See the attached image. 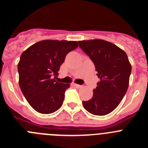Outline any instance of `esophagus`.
Returning <instances> with one entry per match:
<instances>
[{
  "label": "esophagus",
  "mask_w": 148,
  "mask_h": 148,
  "mask_svg": "<svg viewBox=\"0 0 148 148\" xmlns=\"http://www.w3.org/2000/svg\"><path fill=\"white\" fill-rule=\"evenodd\" d=\"M73 85L75 86V87H77V88H81V87H82V85H80V84H73Z\"/></svg>",
  "instance_id": "1"
}]
</instances>
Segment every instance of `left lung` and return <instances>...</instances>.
<instances>
[{
  "label": "left lung",
  "instance_id": "left-lung-1",
  "mask_svg": "<svg viewBox=\"0 0 148 148\" xmlns=\"http://www.w3.org/2000/svg\"><path fill=\"white\" fill-rule=\"evenodd\" d=\"M79 47L93 62L100 82L93 90V95L83 101L84 108L91 114L104 116L114 110L127 90L131 73L125 51L104 40H80Z\"/></svg>",
  "mask_w": 148,
  "mask_h": 148
}]
</instances>
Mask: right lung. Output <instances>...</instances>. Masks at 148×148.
<instances>
[{
	"label": "right lung",
	"mask_w": 148,
	"mask_h": 148,
	"mask_svg": "<svg viewBox=\"0 0 148 148\" xmlns=\"http://www.w3.org/2000/svg\"><path fill=\"white\" fill-rule=\"evenodd\" d=\"M78 46L77 41L44 40L34 44L21 54L18 64L19 86L35 110L49 114L62 106L70 84L56 82L55 75L66 55Z\"/></svg>",
	"instance_id": "obj_1"
}]
</instances>
